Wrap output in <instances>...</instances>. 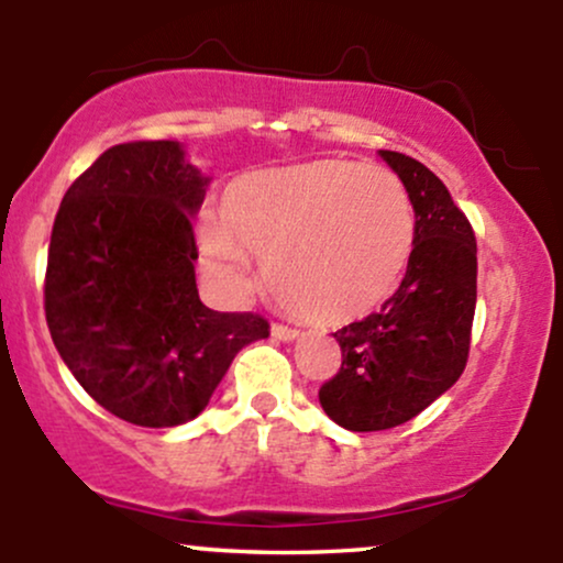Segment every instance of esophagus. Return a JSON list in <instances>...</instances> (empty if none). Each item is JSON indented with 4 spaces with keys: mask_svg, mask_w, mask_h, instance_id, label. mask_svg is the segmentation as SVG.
Instances as JSON below:
<instances>
[{
    "mask_svg": "<svg viewBox=\"0 0 563 563\" xmlns=\"http://www.w3.org/2000/svg\"><path fill=\"white\" fill-rule=\"evenodd\" d=\"M269 331H273V339H277V341H294V339H299V331H296V328L280 325V322H273V328H269Z\"/></svg>",
    "mask_w": 563,
    "mask_h": 563,
    "instance_id": "esophagus-1",
    "label": "esophagus"
}]
</instances>
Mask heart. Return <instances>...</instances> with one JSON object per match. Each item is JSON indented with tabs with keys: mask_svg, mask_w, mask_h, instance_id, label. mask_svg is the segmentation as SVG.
Segmentation results:
<instances>
[{
	"mask_svg": "<svg viewBox=\"0 0 563 563\" xmlns=\"http://www.w3.org/2000/svg\"><path fill=\"white\" fill-rule=\"evenodd\" d=\"M416 214L397 174L384 166L320 158L238 177L222 219L200 228V251L232 288L251 286V256L275 299L309 322L367 314L402 280Z\"/></svg>",
	"mask_w": 563,
	"mask_h": 563,
	"instance_id": "obj_1",
	"label": "heart"
}]
</instances>
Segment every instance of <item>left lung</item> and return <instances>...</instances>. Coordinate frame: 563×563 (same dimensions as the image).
I'll return each mask as SVG.
<instances>
[{
  "label": "left lung",
  "mask_w": 563,
  "mask_h": 563,
  "mask_svg": "<svg viewBox=\"0 0 563 563\" xmlns=\"http://www.w3.org/2000/svg\"><path fill=\"white\" fill-rule=\"evenodd\" d=\"M378 153L410 196L416 243L380 312L333 333L341 367L320 386V405L349 431L394 429L442 397L468 363L476 309V238L466 214L421 161Z\"/></svg>",
  "instance_id": "1"
}]
</instances>
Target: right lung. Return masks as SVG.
Segmentation results:
<instances>
[{
    "instance_id": "right-lung-1",
    "label": "right lung",
    "mask_w": 563,
    "mask_h": 563,
    "mask_svg": "<svg viewBox=\"0 0 563 563\" xmlns=\"http://www.w3.org/2000/svg\"><path fill=\"white\" fill-rule=\"evenodd\" d=\"M206 185L179 142L113 145L68 187L49 238L55 349L97 405L145 429L192 421L235 354L269 335L262 314L200 301L192 217Z\"/></svg>"
}]
</instances>
